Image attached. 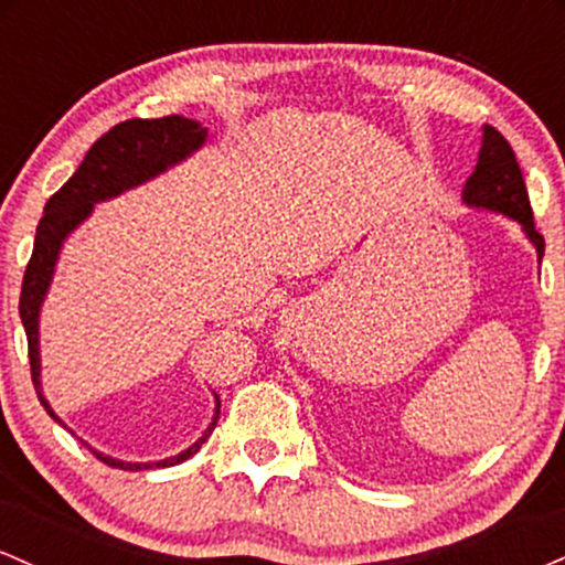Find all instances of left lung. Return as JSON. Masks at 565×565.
<instances>
[{
	"label": "left lung",
	"mask_w": 565,
	"mask_h": 565,
	"mask_svg": "<svg viewBox=\"0 0 565 565\" xmlns=\"http://www.w3.org/2000/svg\"><path fill=\"white\" fill-rule=\"evenodd\" d=\"M462 201L470 210H489L497 215L515 220L531 244H534L536 257H544V238L534 228V215H531L526 183H523L521 167H518L515 153L510 142L497 132L494 127L483 125L481 151H478V164L468 183L462 188Z\"/></svg>",
	"instance_id": "1"
}]
</instances>
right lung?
Here are the masks:
<instances>
[{"instance_id": "add662e5", "label": "right lung", "mask_w": 565, "mask_h": 565, "mask_svg": "<svg viewBox=\"0 0 565 565\" xmlns=\"http://www.w3.org/2000/svg\"><path fill=\"white\" fill-rule=\"evenodd\" d=\"M206 142V127H201L196 119L185 116H164V119H129L108 129L95 146L89 148L87 157L71 178L63 183L57 193L50 196L44 204V215L36 225L34 252L25 265L23 289H21V321L29 337V361H31V380H34L36 395L42 401L44 412L61 423V417L53 412L50 401L42 393V355H39V313L42 302L47 297L50 284H53L57 257H61L63 242L79 225L93 215L95 204L100 201L121 196L125 191H132L157 174L167 172L170 167L191 157ZM220 419V398L215 395V414L206 430L201 433L196 444H191L174 457L159 459V462H121V459L108 457V454H93L100 462L121 470H151V468H172V465L185 462L201 449L206 438L212 436Z\"/></svg>"}]
</instances>
